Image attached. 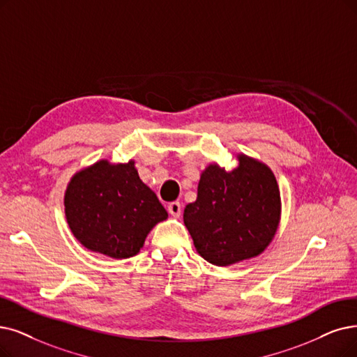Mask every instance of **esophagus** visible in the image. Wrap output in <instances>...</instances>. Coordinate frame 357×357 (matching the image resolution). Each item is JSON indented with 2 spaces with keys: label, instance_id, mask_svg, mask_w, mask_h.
Listing matches in <instances>:
<instances>
[{
  "label": "esophagus",
  "instance_id": "1",
  "mask_svg": "<svg viewBox=\"0 0 357 357\" xmlns=\"http://www.w3.org/2000/svg\"><path fill=\"white\" fill-rule=\"evenodd\" d=\"M168 212L171 213V217L178 218L181 215V204L180 202H171L168 205Z\"/></svg>",
  "mask_w": 357,
  "mask_h": 357
}]
</instances>
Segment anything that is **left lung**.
Segmentation results:
<instances>
[{
	"label": "left lung",
	"mask_w": 357,
	"mask_h": 357,
	"mask_svg": "<svg viewBox=\"0 0 357 357\" xmlns=\"http://www.w3.org/2000/svg\"><path fill=\"white\" fill-rule=\"evenodd\" d=\"M237 160L231 171L209 164L199 180L196 201L183 213L197 253L217 266L261 255L281 217L280 189L271 168L245 153Z\"/></svg>",
	"instance_id": "1"
}]
</instances>
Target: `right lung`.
Returning <instances> with one entry per match:
<instances>
[{"instance_id":"right-lung-1","label":"right lung","mask_w":357,"mask_h":357,"mask_svg":"<svg viewBox=\"0 0 357 357\" xmlns=\"http://www.w3.org/2000/svg\"><path fill=\"white\" fill-rule=\"evenodd\" d=\"M64 211L71 233L84 248L114 259L137 255L152 228L168 217L139 178L133 160H101L77 171L67 184Z\"/></svg>"}]
</instances>
